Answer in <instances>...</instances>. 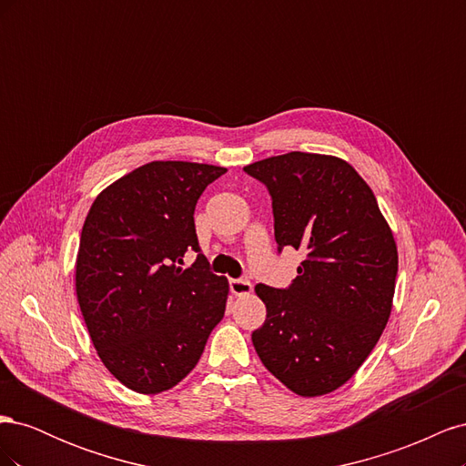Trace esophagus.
I'll list each match as a JSON object with an SVG mask.
<instances>
[{
    "instance_id": "34e87169",
    "label": "esophagus",
    "mask_w": 466,
    "mask_h": 466,
    "mask_svg": "<svg viewBox=\"0 0 466 466\" xmlns=\"http://www.w3.org/2000/svg\"><path fill=\"white\" fill-rule=\"evenodd\" d=\"M229 288H231V293L237 295V298H243V295H248L252 291V284L247 278H231Z\"/></svg>"
}]
</instances>
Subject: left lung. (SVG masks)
<instances>
[{
	"instance_id": "obj_1",
	"label": "left lung",
	"mask_w": 466,
	"mask_h": 466,
	"mask_svg": "<svg viewBox=\"0 0 466 466\" xmlns=\"http://www.w3.org/2000/svg\"><path fill=\"white\" fill-rule=\"evenodd\" d=\"M245 173L272 196L278 250L307 255L288 289L255 288L266 320L252 344L295 394H329L354 377L387 327L397 243L373 190L340 157L289 151Z\"/></svg>"
}]
</instances>
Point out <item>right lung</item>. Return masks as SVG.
I'll list each match as a JSON object with an SVG mask.
<instances>
[{"label": "right lung", "mask_w": 466, "mask_h": 466, "mask_svg": "<svg viewBox=\"0 0 466 466\" xmlns=\"http://www.w3.org/2000/svg\"><path fill=\"white\" fill-rule=\"evenodd\" d=\"M225 167L151 161L96 196L76 262V293L105 368L142 394L173 389L223 319L228 278L209 272L196 202ZM187 249L199 252L182 268Z\"/></svg>", "instance_id": "right-lung-1"}]
</instances>
